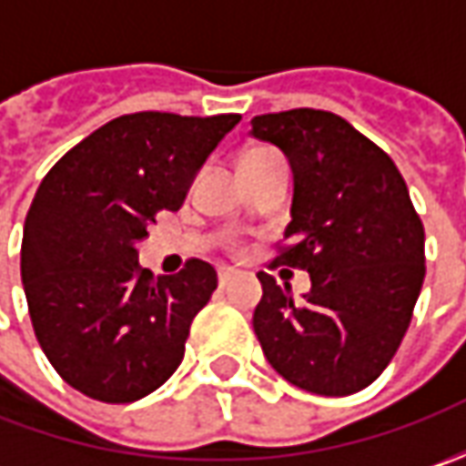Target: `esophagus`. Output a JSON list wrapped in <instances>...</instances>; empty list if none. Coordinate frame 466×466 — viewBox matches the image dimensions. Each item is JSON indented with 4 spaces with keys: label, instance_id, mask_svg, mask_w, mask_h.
<instances>
[{
    "label": "esophagus",
    "instance_id": "obj_1",
    "mask_svg": "<svg viewBox=\"0 0 466 466\" xmlns=\"http://www.w3.org/2000/svg\"><path fill=\"white\" fill-rule=\"evenodd\" d=\"M233 278H236V272H233V269H220V272H218V282H220V285H230V282H233Z\"/></svg>",
    "mask_w": 466,
    "mask_h": 466
}]
</instances>
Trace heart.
Masks as SVG:
<instances>
[{
	"label": "heart",
	"instance_id": "b5f03b06",
	"mask_svg": "<svg viewBox=\"0 0 466 466\" xmlns=\"http://www.w3.org/2000/svg\"><path fill=\"white\" fill-rule=\"evenodd\" d=\"M254 153H257V150H254Z\"/></svg>",
	"mask_w": 466,
	"mask_h": 466
}]
</instances>
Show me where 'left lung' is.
Returning a JSON list of instances; mask_svg holds the SVG:
<instances>
[{"label": "left lung", "instance_id": "8db88e82", "mask_svg": "<svg viewBox=\"0 0 466 466\" xmlns=\"http://www.w3.org/2000/svg\"><path fill=\"white\" fill-rule=\"evenodd\" d=\"M296 176L293 220L269 269L311 275L293 300L259 272L254 331L285 381L321 397L370 386L410 329L425 279V230L402 173L366 135L331 111L293 108L251 118Z\"/></svg>", "mask_w": 466, "mask_h": 466}]
</instances>
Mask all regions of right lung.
<instances>
[{"label": "right lung", "instance_id": "obj_1", "mask_svg": "<svg viewBox=\"0 0 466 466\" xmlns=\"http://www.w3.org/2000/svg\"><path fill=\"white\" fill-rule=\"evenodd\" d=\"M238 114L111 118L48 170L27 209L20 275L35 339L72 389L108 404L147 397L181 366L218 272L188 259L153 279L137 241L184 205L194 173Z\"/></svg>", "mask_w": 466, "mask_h": 466}]
</instances>
